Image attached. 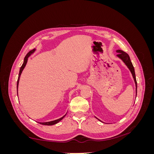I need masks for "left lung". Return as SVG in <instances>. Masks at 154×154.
<instances>
[{
    "mask_svg": "<svg viewBox=\"0 0 154 154\" xmlns=\"http://www.w3.org/2000/svg\"><path fill=\"white\" fill-rule=\"evenodd\" d=\"M117 53H118V54L117 55L118 57L122 59L124 63L126 64V66L128 67V68L130 69V72H131L134 80L135 82V83H136V95H137V81H136V74H135V71H134V67L133 66V65L130 61V58L129 57V56L127 53H126L124 51L122 50H118Z\"/></svg>",
    "mask_w": 154,
    "mask_h": 154,
    "instance_id": "obj_1",
    "label": "left lung"
}]
</instances>
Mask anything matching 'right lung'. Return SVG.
Masks as SVG:
<instances>
[{"instance_id": "obj_1", "label": "right lung", "mask_w": 154, "mask_h": 154, "mask_svg": "<svg viewBox=\"0 0 154 154\" xmlns=\"http://www.w3.org/2000/svg\"><path fill=\"white\" fill-rule=\"evenodd\" d=\"M35 49H32V50H31V51H30L29 52L27 53V54H26V56L25 57V58H24V63H23V64H22V66H21V67H20V71H19V74H18V80H17V92H18V82H19V80H20V75H21V73H22V71H23V69H24V67H25V66H26V63H27V58H29V56L34 52L35 51ZM66 115H65L64 116H63L62 118H60V119H57V120H54V121H52V122H45V123H40V124H42V125H54V124H57V123H58L60 121H61L65 116H66Z\"/></svg>"}]
</instances>
